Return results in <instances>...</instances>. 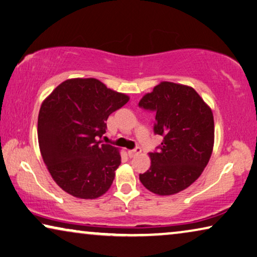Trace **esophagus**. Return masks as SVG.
Instances as JSON below:
<instances>
[{
    "label": "esophagus",
    "instance_id": "34e87169",
    "mask_svg": "<svg viewBox=\"0 0 257 257\" xmlns=\"http://www.w3.org/2000/svg\"><path fill=\"white\" fill-rule=\"evenodd\" d=\"M141 152H142V149L140 147H137V148L134 149V150H129L128 151V155H129V157H132V158H133V157L139 156Z\"/></svg>",
    "mask_w": 257,
    "mask_h": 257
}]
</instances>
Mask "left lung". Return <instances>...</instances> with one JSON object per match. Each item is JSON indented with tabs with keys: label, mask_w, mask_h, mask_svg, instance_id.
<instances>
[{
	"label": "left lung",
	"mask_w": 257,
	"mask_h": 257,
	"mask_svg": "<svg viewBox=\"0 0 257 257\" xmlns=\"http://www.w3.org/2000/svg\"><path fill=\"white\" fill-rule=\"evenodd\" d=\"M139 106L156 114L153 132L163 137L150 152V168L140 174L142 185L162 196L177 194L196 181L211 157V109L193 87L171 82L155 86Z\"/></svg>",
	"instance_id": "obj_1"
}]
</instances>
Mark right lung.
<instances>
[{"mask_svg": "<svg viewBox=\"0 0 257 257\" xmlns=\"http://www.w3.org/2000/svg\"><path fill=\"white\" fill-rule=\"evenodd\" d=\"M128 100L95 78L64 80L45 99L38 116L40 152L68 194L93 200L112 186L121 156L101 137L107 118Z\"/></svg>", "mask_w": 257, "mask_h": 257, "instance_id": "add662e5", "label": "right lung"}]
</instances>
